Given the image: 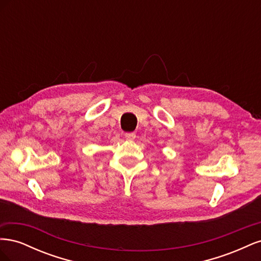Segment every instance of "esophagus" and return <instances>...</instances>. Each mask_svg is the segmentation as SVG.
I'll return each instance as SVG.
<instances>
[{"label": "esophagus", "mask_w": 261, "mask_h": 261, "mask_svg": "<svg viewBox=\"0 0 261 261\" xmlns=\"http://www.w3.org/2000/svg\"><path fill=\"white\" fill-rule=\"evenodd\" d=\"M125 138L127 140H134L136 138V134L135 133H126L125 134Z\"/></svg>", "instance_id": "1"}]
</instances>
